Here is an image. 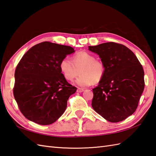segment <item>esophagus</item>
Returning <instances> with one entry per match:
<instances>
[{
	"label": "esophagus",
	"mask_w": 156,
	"mask_h": 156,
	"mask_svg": "<svg viewBox=\"0 0 156 156\" xmlns=\"http://www.w3.org/2000/svg\"><path fill=\"white\" fill-rule=\"evenodd\" d=\"M83 91H84V89H81V88H78L77 89V93H81V92H83Z\"/></svg>",
	"instance_id": "esophagus-1"
}]
</instances>
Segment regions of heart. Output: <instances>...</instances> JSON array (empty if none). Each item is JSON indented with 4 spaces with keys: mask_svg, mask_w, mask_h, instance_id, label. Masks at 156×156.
<instances>
[{
    "mask_svg": "<svg viewBox=\"0 0 156 156\" xmlns=\"http://www.w3.org/2000/svg\"><path fill=\"white\" fill-rule=\"evenodd\" d=\"M63 77L72 81L80 73L75 83L80 87H87L93 83H98L105 75V67L102 61L96 59L94 55L86 51H79L72 57L62 59L59 65Z\"/></svg>",
    "mask_w": 156,
    "mask_h": 156,
    "instance_id": "heart-1",
    "label": "heart"
}]
</instances>
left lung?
Segmentation results:
<instances>
[{
	"label": "left lung",
	"mask_w": 156,
	"mask_h": 156,
	"mask_svg": "<svg viewBox=\"0 0 156 156\" xmlns=\"http://www.w3.org/2000/svg\"><path fill=\"white\" fill-rule=\"evenodd\" d=\"M105 65V73L93 89L91 105L110 122L126 119L136 112L144 89V71L132 51L123 44L109 42L89 46Z\"/></svg>",
	"instance_id": "1"
}]
</instances>
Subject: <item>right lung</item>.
<instances>
[{
  "label": "right lung",
  "mask_w": 156,
  "mask_h": 156,
  "mask_svg": "<svg viewBox=\"0 0 156 156\" xmlns=\"http://www.w3.org/2000/svg\"><path fill=\"white\" fill-rule=\"evenodd\" d=\"M74 52L71 47L45 41L23 55L15 70L13 94L27 119L46 126L63 115L77 88L67 81L59 65Z\"/></svg>",
  "instance_id": "right-lung-1"
}]
</instances>
